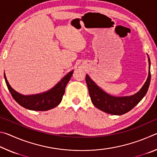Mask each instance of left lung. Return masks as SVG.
<instances>
[{"label": "left lung", "mask_w": 157, "mask_h": 157, "mask_svg": "<svg viewBox=\"0 0 157 157\" xmlns=\"http://www.w3.org/2000/svg\"><path fill=\"white\" fill-rule=\"evenodd\" d=\"M148 62L149 73L147 80L141 89L132 96L114 97L106 94L86 75V82L88 86L89 95L95 107L105 113L112 115H123L132 110L145 96L150 86L151 79L150 57H148Z\"/></svg>", "instance_id": "8db88e82"}]
</instances>
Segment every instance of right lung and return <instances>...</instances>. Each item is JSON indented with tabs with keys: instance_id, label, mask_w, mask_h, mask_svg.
Masks as SVG:
<instances>
[{
	"instance_id": "1",
	"label": "right lung",
	"mask_w": 157,
	"mask_h": 157,
	"mask_svg": "<svg viewBox=\"0 0 157 157\" xmlns=\"http://www.w3.org/2000/svg\"><path fill=\"white\" fill-rule=\"evenodd\" d=\"M73 71L69 72L59 82L47 92L40 94L23 95L13 89L7 80L4 74V78L7 86L16 102L23 107L34 111H47L55 108L59 104L65 93L66 84L70 80Z\"/></svg>"
}]
</instances>
